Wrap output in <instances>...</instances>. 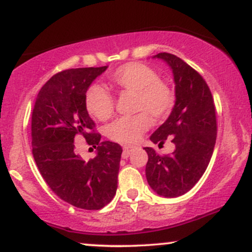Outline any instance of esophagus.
Here are the masks:
<instances>
[{"label":"esophagus","instance_id":"esophagus-1","mask_svg":"<svg viewBox=\"0 0 252 252\" xmlns=\"http://www.w3.org/2000/svg\"><path fill=\"white\" fill-rule=\"evenodd\" d=\"M134 149H135L134 146H126V147H124L123 153H122V158H128L129 155H130V153H131Z\"/></svg>","mask_w":252,"mask_h":252}]
</instances>
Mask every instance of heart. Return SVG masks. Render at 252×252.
I'll use <instances>...</instances> for the list:
<instances>
[{
  "mask_svg": "<svg viewBox=\"0 0 252 252\" xmlns=\"http://www.w3.org/2000/svg\"><path fill=\"white\" fill-rule=\"evenodd\" d=\"M110 80L121 91L135 92L134 110L141 111L134 116L117 118L108 126V136L116 142H137L150 128L149 114L156 121L162 120L173 108L174 96L170 89L160 82L158 74L147 65L126 63L111 74ZM85 106L90 115L105 121L114 114L115 102L108 90L94 84L86 91Z\"/></svg>",
  "mask_w": 252,
  "mask_h": 252,
  "instance_id": "b5f03b06",
  "label": "heart"
}]
</instances>
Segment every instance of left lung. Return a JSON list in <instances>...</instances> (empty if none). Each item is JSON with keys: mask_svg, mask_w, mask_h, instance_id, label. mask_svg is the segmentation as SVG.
<instances>
[{"mask_svg": "<svg viewBox=\"0 0 252 252\" xmlns=\"http://www.w3.org/2000/svg\"><path fill=\"white\" fill-rule=\"evenodd\" d=\"M173 72L175 104L166 122L150 136L153 143H174L170 155L161 156L150 147L146 176L158 195L175 198L187 193L209 166L217 138L216 108L212 94L200 74L174 54L158 53Z\"/></svg>", "mask_w": 252, "mask_h": 252, "instance_id": "8db88e82", "label": "left lung"}]
</instances>
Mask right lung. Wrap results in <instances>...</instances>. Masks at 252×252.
I'll return each mask as SVG.
<instances>
[{"label": "right lung", "mask_w": 252, "mask_h": 252, "mask_svg": "<svg viewBox=\"0 0 252 252\" xmlns=\"http://www.w3.org/2000/svg\"><path fill=\"white\" fill-rule=\"evenodd\" d=\"M106 68H71L54 74L40 90L32 112V153L40 174L60 199L83 210H100L117 189L122 147L100 142L85 106L86 91ZM76 134L97 150L94 159L84 161L76 154Z\"/></svg>", "instance_id": "right-lung-1"}]
</instances>
